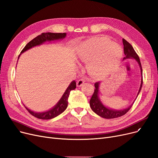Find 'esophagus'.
<instances>
[{
	"instance_id": "obj_1",
	"label": "esophagus",
	"mask_w": 158,
	"mask_h": 158,
	"mask_svg": "<svg viewBox=\"0 0 158 158\" xmlns=\"http://www.w3.org/2000/svg\"><path fill=\"white\" fill-rule=\"evenodd\" d=\"M84 83H85V79H79V80L77 81V87L81 86H82V85L84 84Z\"/></svg>"
}]
</instances>
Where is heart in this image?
Segmentation results:
<instances>
[{"label": "heart", "instance_id": "b5f03b06", "mask_svg": "<svg viewBox=\"0 0 158 158\" xmlns=\"http://www.w3.org/2000/svg\"><path fill=\"white\" fill-rule=\"evenodd\" d=\"M77 56L81 61L88 62L87 69L92 75L103 77L120 62L122 50L119 45L106 37H94L79 45Z\"/></svg>", "mask_w": 158, "mask_h": 158}]
</instances>
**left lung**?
Masks as SVG:
<instances>
[{"label":"left lung","mask_w":158,"mask_h":158,"mask_svg":"<svg viewBox=\"0 0 158 158\" xmlns=\"http://www.w3.org/2000/svg\"><path fill=\"white\" fill-rule=\"evenodd\" d=\"M122 42H123V45H124V52L126 56L124 58V59H129V58H134L137 60L138 62L140 69H141V85H140V88L138 92L137 96L139 94L140 91L141 90L142 88V85H143V69H142V66H141V62H140L139 57L136 53V52L134 50L133 48V47L131 45L128 43L126 40L124 38L122 39ZM100 82H97L94 84L95 86V89L94 92L93 93L92 96L90 100V106L92 109V110L94 111L96 114L100 116L101 117L104 118H107V119H110V118H118L120 117V116L124 115L126 113H127L128 110H129L131 106H133V104L130 107H128L127 108L123 109V110H114L109 109L108 107H106L102 103V102L100 100V98H99V86H100ZM134 103V102H133Z\"/></svg>","instance_id":"left-lung-1"}]
</instances>
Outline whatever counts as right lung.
<instances>
[{
    "label": "right lung",
    "mask_w": 158,
    "mask_h": 158,
    "mask_svg": "<svg viewBox=\"0 0 158 158\" xmlns=\"http://www.w3.org/2000/svg\"><path fill=\"white\" fill-rule=\"evenodd\" d=\"M66 36V33H52V32H46V33H42V34L39 35L37 37L32 40L31 42H29L24 48L21 52V54L24 52L25 51H27L28 49H30L31 48H33L36 45H40L42 44L43 43L47 42V41H53V40H61L64 39ZM20 54V55H21ZM76 88V83L75 81H73L72 82L70 83L69 86L66 90L65 92L64 93L60 100H59L56 106L52 107L51 109L47 110L45 112L42 113H36L34 112L32 110L28 109L25 106V107L28 110V113L32 116H35L38 118L42 119V120H49L53 118L56 116H58L62 113L64 110L68 107V97L69 95V93L72 90H74Z\"/></svg>",
    "instance_id": "1"
}]
</instances>
